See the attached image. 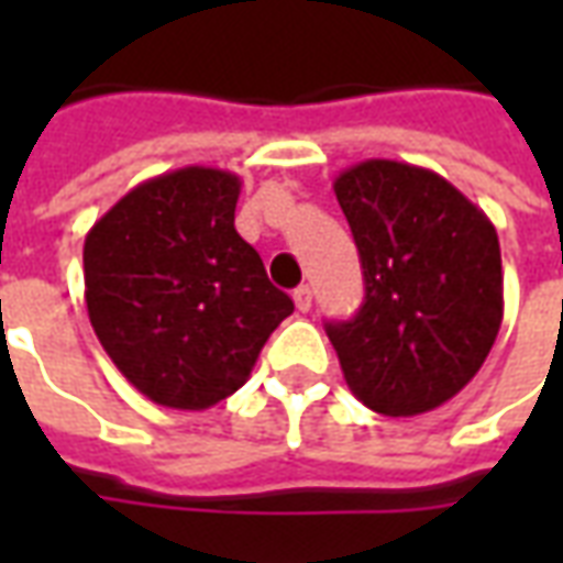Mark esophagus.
<instances>
[{"mask_svg": "<svg viewBox=\"0 0 563 563\" xmlns=\"http://www.w3.org/2000/svg\"><path fill=\"white\" fill-rule=\"evenodd\" d=\"M292 298H295V307H298L301 313H307V310L313 307V292H310V286H298V289L292 292Z\"/></svg>", "mask_w": 563, "mask_h": 563, "instance_id": "1", "label": "esophagus"}]
</instances>
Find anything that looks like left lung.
Returning a JSON list of instances; mask_svg holds the SVG:
<instances>
[{
	"mask_svg": "<svg viewBox=\"0 0 563 563\" xmlns=\"http://www.w3.org/2000/svg\"><path fill=\"white\" fill-rule=\"evenodd\" d=\"M334 196L365 274L362 310L325 325L343 379L374 413H428L476 377L500 331L495 225L446 177L407 162H358Z\"/></svg>",
	"mask_w": 563,
	"mask_h": 563,
	"instance_id": "obj_1",
	"label": "left lung"
}]
</instances>
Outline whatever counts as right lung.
<instances>
[{
	"label": "right lung",
	"instance_id": "right-lung-1",
	"mask_svg": "<svg viewBox=\"0 0 563 563\" xmlns=\"http://www.w3.org/2000/svg\"><path fill=\"white\" fill-rule=\"evenodd\" d=\"M241 177L186 165L117 201L84 241L92 331L153 404L208 410L238 391L295 310L234 229Z\"/></svg>",
	"mask_w": 563,
	"mask_h": 563
}]
</instances>
